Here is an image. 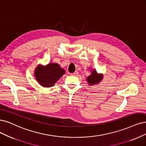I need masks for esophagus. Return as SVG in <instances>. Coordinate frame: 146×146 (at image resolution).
<instances>
[{
  "instance_id": "esophagus-1",
  "label": "esophagus",
  "mask_w": 146,
  "mask_h": 146,
  "mask_svg": "<svg viewBox=\"0 0 146 146\" xmlns=\"http://www.w3.org/2000/svg\"><path fill=\"white\" fill-rule=\"evenodd\" d=\"M78 74V71H75L74 73L71 74V75H77Z\"/></svg>"
}]
</instances>
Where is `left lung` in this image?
Here are the masks:
<instances>
[{"label": "left lung", "mask_w": 146, "mask_h": 146, "mask_svg": "<svg viewBox=\"0 0 146 146\" xmlns=\"http://www.w3.org/2000/svg\"><path fill=\"white\" fill-rule=\"evenodd\" d=\"M103 75L102 74H98L96 70H92V73L87 78V82L90 86L98 84L102 81Z\"/></svg>", "instance_id": "obj_1"}]
</instances>
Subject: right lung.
<instances>
[{
    "label": "right lung",
    "mask_w": 146,
    "mask_h": 146,
    "mask_svg": "<svg viewBox=\"0 0 146 146\" xmlns=\"http://www.w3.org/2000/svg\"><path fill=\"white\" fill-rule=\"evenodd\" d=\"M64 74V69L60 68L58 63H51L45 66L38 64L35 69L34 76L42 86L50 88L53 86Z\"/></svg>",
    "instance_id": "add662e5"
}]
</instances>
